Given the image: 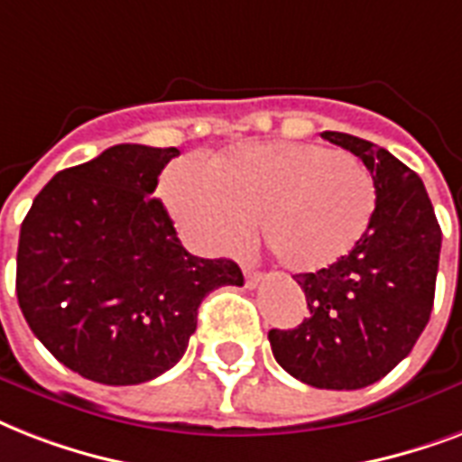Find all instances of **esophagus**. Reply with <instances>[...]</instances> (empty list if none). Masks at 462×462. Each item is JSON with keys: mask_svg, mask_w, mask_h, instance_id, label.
Listing matches in <instances>:
<instances>
[{"mask_svg": "<svg viewBox=\"0 0 462 462\" xmlns=\"http://www.w3.org/2000/svg\"><path fill=\"white\" fill-rule=\"evenodd\" d=\"M243 274H245V284H248L250 289H255L257 284H260V272H257L253 264H243Z\"/></svg>", "mask_w": 462, "mask_h": 462, "instance_id": "obj_1", "label": "esophagus"}]
</instances>
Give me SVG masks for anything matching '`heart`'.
I'll return each instance as SVG.
<instances>
[{
  "instance_id": "1",
  "label": "heart",
  "mask_w": 462,
  "mask_h": 462,
  "mask_svg": "<svg viewBox=\"0 0 462 462\" xmlns=\"http://www.w3.org/2000/svg\"><path fill=\"white\" fill-rule=\"evenodd\" d=\"M166 199L202 248L234 253L253 224L264 248L296 274L345 260L376 214V182L352 156L318 144H243L214 159L202 175L171 168Z\"/></svg>"
}]
</instances>
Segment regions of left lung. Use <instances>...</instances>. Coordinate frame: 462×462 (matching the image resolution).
Returning <instances> with one entry per match:
<instances>
[{"label": "left lung", "mask_w": 462, "mask_h": 462, "mask_svg": "<svg viewBox=\"0 0 462 462\" xmlns=\"http://www.w3.org/2000/svg\"><path fill=\"white\" fill-rule=\"evenodd\" d=\"M323 139L359 156L371 171L376 214L345 260L296 274L309 318L267 337L277 364L303 383L356 391L391 374L427 328L441 226L420 175L391 152L345 132H323Z\"/></svg>", "instance_id": "8db88e82"}]
</instances>
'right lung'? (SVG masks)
<instances>
[{
    "instance_id": "1",
    "label": "right lung",
    "mask_w": 462,
    "mask_h": 462,
    "mask_svg": "<svg viewBox=\"0 0 462 462\" xmlns=\"http://www.w3.org/2000/svg\"><path fill=\"white\" fill-rule=\"evenodd\" d=\"M175 146H110L64 168L21 224L16 296L60 364L106 385L166 374L188 349L209 291L243 287L234 260L190 255L152 198Z\"/></svg>"
}]
</instances>
